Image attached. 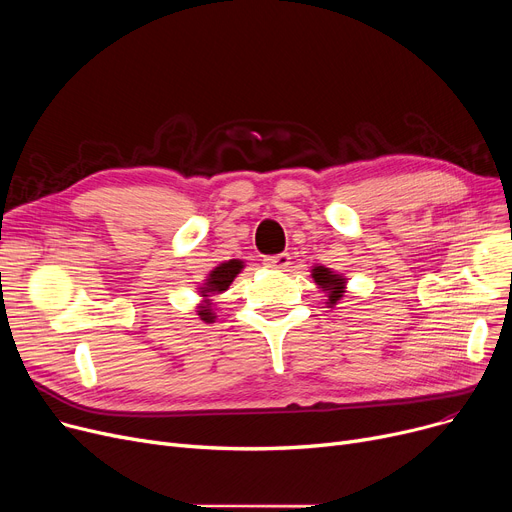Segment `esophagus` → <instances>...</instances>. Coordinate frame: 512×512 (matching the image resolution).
<instances>
[{
  "label": "esophagus",
  "instance_id": "34e87169",
  "mask_svg": "<svg viewBox=\"0 0 512 512\" xmlns=\"http://www.w3.org/2000/svg\"><path fill=\"white\" fill-rule=\"evenodd\" d=\"M263 265L270 267V270H278V272H284L286 267L290 265V255L288 253H278V255H270L263 259Z\"/></svg>",
  "mask_w": 512,
  "mask_h": 512
}]
</instances>
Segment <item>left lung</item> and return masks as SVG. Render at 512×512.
Listing matches in <instances>:
<instances>
[{"mask_svg": "<svg viewBox=\"0 0 512 512\" xmlns=\"http://www.w3.org/2000/svg\"><path fill=\"white\" fill-rule=\"evenodd\" d=\"M313 280H315L321 288L328 290V301H330V305H336V303L342 299V292H344V278H340L338 274L330 272L328 267H324V265H317L315 270H313Z\"/></svg>", "mask_w": 512, "mask_h": 512, "instance_id": "8db88e82", "label": "left lung"}]
</instances>
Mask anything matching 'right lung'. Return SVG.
Instances as JSON below:
<instances>
[{
    "label": "right lung",
    "mask_w": 512,
    "mask_h": 512,
    "mask_svg": "<svg viewBox=\"0 0 512 512\" xmlns=\"http://www.w3.org/2000/svg\"><path fill=\"white\" fill-rule=\"evenodd\" d=\"M240 270H242V261H238V259H230V261H226V263H220V265L215 267V270L209 274L207 284H205L203 290H201L203 297H209V294H215V292H224V290L232 284V280L236 278V274H238ZM199 315H201L203 321H211V319H213V313H211V307H209V305H203V307L199 309Z\"/></svg>",
    "instance_id": "add662e5"
}]
</instances>
